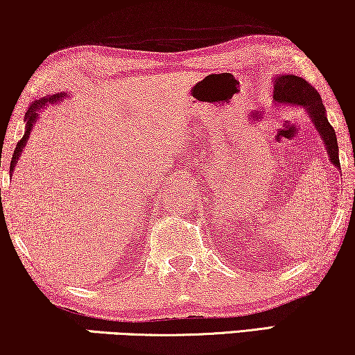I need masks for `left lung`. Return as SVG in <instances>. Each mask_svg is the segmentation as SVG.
Wrapping results in <instances>:
<instances>
[{"instance_id": "left-lung-1", "label": "left lung", "mask_w": 355, "mask_h": 355, "mask_svg": "<svg viewBox=\"0 0 355 355\" xmlns=\"http://www.w3.org/2000/svg\"><path fill=\"white\" fill-rule=\"evenodd\" d=\"M273 100L276 105H291L302 106L312 119L315 129L318 130L320 139L323 140L324 148L329 155V162L333 166L341 169L339 163V148L338 139L333 125L328 123L327 110L322 103V96L307 80L294 74L275 76L273 79Z\"/></svg>"}]
</instances>
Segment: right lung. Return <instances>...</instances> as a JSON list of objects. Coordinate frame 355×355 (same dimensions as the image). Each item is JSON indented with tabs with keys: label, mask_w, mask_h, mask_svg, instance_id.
<instances>
[{
	"label": "right lung",
	"mask_w": 355,
	"mask_h": 355,
	"mask_svg": "<svg viewBox=\"0 0 355 355\" xmlns=\"http://www.w3.org/2000/svg\"><path fill=\"white\" fill-rule=\"evenodd\" d=\"M64 96H67L66 92H61V94H55V95H50V96H43V98L33 101L31 105V108L27 110L26 113V132H24V137L19 140L17 145H16V150H14V155H12V159H11V166H9V173H11L12 176V171L14 168H16V164L19 162V157H21V153L24 152V147H26L28 137H31V132L33 129V125H35L37 119H38V113L43 108H46V105H53V103H58L60 100H64Z\"/></svg>",
	"instance_id": "1"
}]
</instances>
